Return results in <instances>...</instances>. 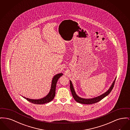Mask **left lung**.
<instances>
[{
    "label": "left lung",
    "mask_w": 130,
    "mask_h": 130,
    "mask_svg": "<svg viewBox=\"0 0 130 130\" xmlns=\"http://www.w3.org/2000/svg\"><path fill=\"white\" fill-rule=\"evenodd\" d=\"M116 78H115V80L113 81V82H112L111 85L110 86L109 89L105 93H104L98 96L97 97H94V98H81L80 97H79V96L76 94V92H75V90L74 89L73 84L72 83L71 81L70 80V90L72 93V95L73 96V98L74 99L75 101L77 102L81 103V104H94L98 102L99 101H100V100H101L102 99H103L104 97H105L106 96L108 95L109 94V93L111 92V91L112 90V89H113V87H114V85H115V83L116 81Z\"/></svg>",
    "instance_id": "obj_1"
}]
</instances>
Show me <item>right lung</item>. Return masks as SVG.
Wrapping results in <instances>:
<instances>
[{
  "instance_id": "add662e5",
  "label": "right lung",
  "mask_w": 130,
  "mask_h": 130,
  "mask_svg": "<svg viewBox=\"0 0 130 130\" xmlns=\"http://www.w3.org/2000/svg\"><path fill=\"white\" fill-rule=\"evenodd\" d=\"M63 75L62 73H58L56 75H55L52 80L51 83V88L50 89V91L48 93V94L46 96L38 99H29L28 98H26L25 97L22 96L24 98L26 99L28 101L32 103L35 104H44L45 103L50 102L54 98L55 96V90H56V84L57 82L58 81V79L60 78L61 76Z\"/></svg>"
}]
</instances>
